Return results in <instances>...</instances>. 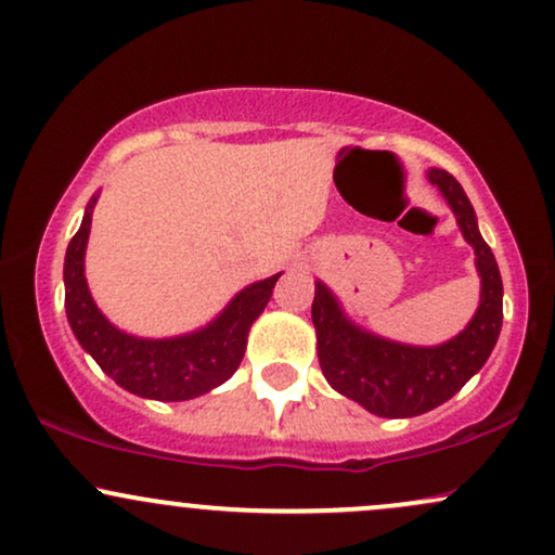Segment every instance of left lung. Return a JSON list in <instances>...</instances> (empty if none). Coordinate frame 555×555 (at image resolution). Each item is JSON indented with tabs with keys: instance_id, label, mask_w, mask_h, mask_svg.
<instances>
[{
	"instance_id": "1",
	"label": "left lung",
	"mask_w": 555,
	"mask_h": 555,
	"mask_svg": "<svg viewBox=\"0 0 555 555\" xmlns=\"http://www.w3.org/2000/svg\"><path fill=\"white\" fill-rule=\"evenodd\" d=\"M456 216L464 240L475 247L480 308L467 328L438 347H410L354 326L323 282H315L313 326L318 362L331 388L378 417H415L449 401L486 365L501 334L503 284L499 263L477 229L475 208L462 184L443 169L428 171Z\"/></svg>"
}]
</instances>
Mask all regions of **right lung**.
Instances as JSON below:
<instances>
[{"mask_svg":"<svg viewBox=\"0 0 555 555\" xmlns=\"http://www.w3.org/2000/svg\"><path fill=\"white\" fill-rule=\"evenodd\" d=\"M95 195L65 256V310L75 339L125 391L156 401H184L211 391L240 367L253 321L269 305L276 276L240 292L206 328L175 339H140L106 321L86 282V245Z\"/></svg>","mask_w":555,"mask_h":555,"instance_id":"obj_1","label":"right lung"}]
</instances>
